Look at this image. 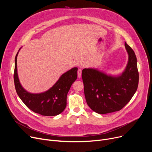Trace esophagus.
Listing matches in <instances>:
<instances>
[{
	"label": "esophagus",
	"instance_id": "obj_1",
	"mask_svg": "<svg viewBox=\"0 0 152 152\" xmlns=\"http://www.w3.org/2000/svg\"><path fill=\"white\" fill-rule=\"evenodd\" d=\"M81 73H82L81 69H78V70H77V77L79 78L81 77Z\"/></svg>",
	"mask_w": 152,
	"mask_h": 152
}]
</instances>
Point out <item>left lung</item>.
Returning a JSON list of instances; mask_svg holds the SVG:
<instances>
[{"instance_id":"8db88e82","label":"left lung","mask_w":152,"mask_h":152,"mask_svg":"<svg viewBox=\"0 0 152 152\" xmlns=\"http://www.w3.org/2000/svg\"><path fill=\"white\" fill-rule=\"evenodd\" d=\"M125 47L129 59L125 70L119 76L107 75L94 68H85L82 71L86 102L99 114L121 110L137 89L139 72L136 56L126 42Z\"/></svg>"}]
</instances>
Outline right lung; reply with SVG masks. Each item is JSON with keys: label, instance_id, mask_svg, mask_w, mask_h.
<instances>
[{"label": "right lung", "instance_id": "add662e5", "mask_svg": "<svg viewBox=\"0 0 152 152\" xmlns=\"http://www.w3.org/2000/svg\"><path fill=\"white\" fill-rule=\"evenodd\" d=\"M15 58L14 83L16 91L28 108L42 116H52L60 114L66 106V97L70 87L77 79V68H73L63 74L48 91L40 94H31L21 86L17 73V56Z\"/></svg>", "mask_w": 152, "mask_h": 152}]
</instances>
